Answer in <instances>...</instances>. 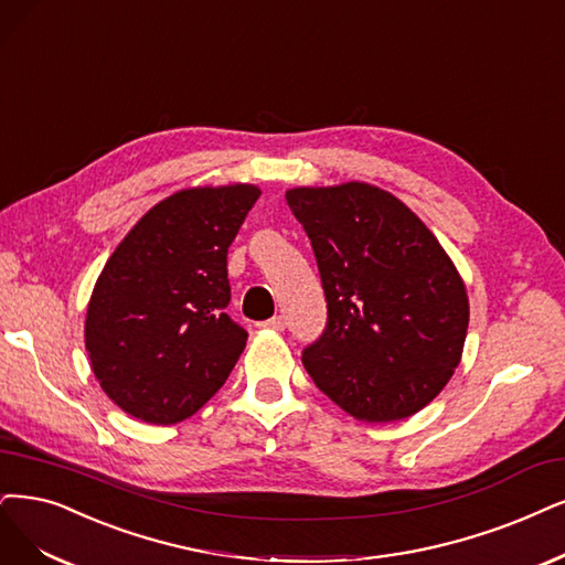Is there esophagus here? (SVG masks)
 Instances as JSON below:
<instances>
[{"label": "esophagus", "instance_id": "obj_1", "mask_svg": "<svg viewBox=\"0 0 565 565\" xmlns=\"http://www.w3.org/2000/svg\"><path fill=\"white\" fill-rule=\"evenodd\" d=\"M260 328H265V330H277V332H281V330L286 328V319H284V317H271V319L263 321V323H260Z\"/></svg>", "mask_w": 565, "mask_h": 565}]
</instances>
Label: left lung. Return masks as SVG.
I'll return each instance as SVG.
<instances>
[{"label": "left lung", "instance_id": "1", "mask_svg": "<svg viewBox=\"0 0 565 565\" xmlns=\"http://www.w3.org/2000/svg\"><path fill=\"white\" fill-rule=\"evenodd\" d=\"M315 248L328 328L305 349L309 377L367 424L424 409L461 363L470 321L463 277L412 209L380 185L286 191Z\"/></svg>", "mask_w": 565, "mask_h": 565}]
</instances>
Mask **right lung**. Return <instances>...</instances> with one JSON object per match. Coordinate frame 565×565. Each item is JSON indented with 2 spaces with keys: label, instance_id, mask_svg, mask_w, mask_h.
<instances>
[{
  "label": "right lung",
  "instance_id": "1",
  "mask_svg": "<svg viewBox=\"0 0 565 565\" xmlns=\"http://www.w3.org/2000/svg\"><path fill=\"white\" fill-rule=\"evenodd\" d=\"M258 195L254 183L181 188L102 267L83 340L95 380L125 414L179 424L233 372L246 330L225 315L227 246Z\"/></svg>",
  "mask_w": 565,
  "mask_h": 565
}]
</instances>
